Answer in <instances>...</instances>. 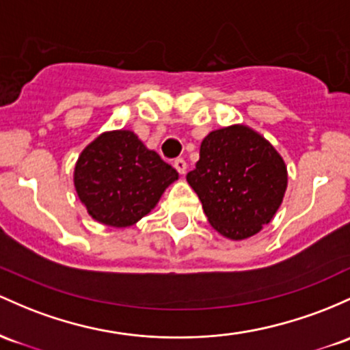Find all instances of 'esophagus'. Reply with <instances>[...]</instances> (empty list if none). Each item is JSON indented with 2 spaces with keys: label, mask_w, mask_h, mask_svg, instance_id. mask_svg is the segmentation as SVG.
Instances as JSON below:
<instances>
[{
  "label": "esophagus",
  "mask_w": 350,
  "mask_h": 350,
  "mask_svg": "<svg viewBox=\"0 0 350 350\" xmlns=\"http://www.w3.org/2000/svg\"><path fill=\"white\" fill-rule=\"evenodd\" d=\"M174 167L178 169L179 174H186V171H187V164H186V161L181 159V157H179V159H176V161H174Z\"/></svg>",
  "instance_id": "obj_1"
}]
</instances>
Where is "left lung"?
<instances>
[{"label": "left lung", "instance_id": "left-lung-1", "mask_svg": "<svg viewBox=\"0 0 350 350\" xmlns=\"http://www.w3.org/2000/svg\"><path fill=\"white\" fill-rule=\"evenodd\" d=\"M207 221L226 239L256 236L272 221L287 189V166L262 134L245 124L214 129L186 176Z\"/></svg>", "mask_w": 350, "mask_h": 350}]
</instances>
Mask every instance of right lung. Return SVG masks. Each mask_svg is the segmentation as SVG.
I'll return each instance as SVG.
<instances>
[{
  "label": "right lung",
  "mask_w": 350,
  "mask_h": 350,
  "mask_svg": "<svg viewBox=\"0 0 350 350\" xmlns=\"http://www.w3.org/2000/svg\"><path fill=\"white\" fill-rule=\"evenodd\" d=\"M178 179V171L129 129L99 134L81 151L72 174L88 214L111 228H129L148 216Z\"/></svg>",
  "instance_id": "obj_1"
}]
</instances>
